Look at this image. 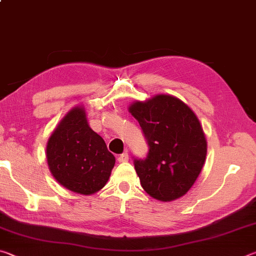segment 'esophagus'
Returning a JSON list of instances; mask_svg holds the SVG:
<instances>
[{
	"label": "esophagus",
	"mask_w": 256,
	"mask_h": 256,
	"mask_svg": "<svg viewBox=\"0 0 256 256\" xmlns=\"http://www.w3.org/2000/svg\"><path fill=\"white\" fill-rule=\"evenodd\" d=\"M128 160V152H123L122 154L118 156V162H126Z\"/></svg>",
	"instance_id": "34e87169"
}]
</instances>
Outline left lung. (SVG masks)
Here are the masks:
<instances>
[{"label":"left lung","instance_id":"obj_1","mask_svg":"<svg viewBox=\"0 0 256 256\" xmlns=\"http://www.w3.org/2000/svg\"><path fill=\"white\" fill-rule=\"evenodd\" d=\"M128 112L138 120L149 146L144 159H134L142 188L162 202L185 196L206 156V140L196 115L170 94L133 102Z\"/></svg>","mask_w":256,"mask_h":256}]
</instances>
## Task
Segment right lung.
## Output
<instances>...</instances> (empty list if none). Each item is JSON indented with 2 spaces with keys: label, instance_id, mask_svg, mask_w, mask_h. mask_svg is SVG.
<instances>
[{
  "label": "right lung",
  "instance_id": "1",
  "mask_svg": "<svg viewBox=\"0 0 256 256\" xmlns=\"http://www.w3.org/2000/svg\"><path fill=\"white\" fill-rule=\"evenodd\" d=\"M46 157L54 178L84 196L102 190L115 164L104 138L89 126L82 106L72 108L52 133Z\"/></svg>",
  "mask_w": 256,
  "mask_h": 256
}]
</instances>
